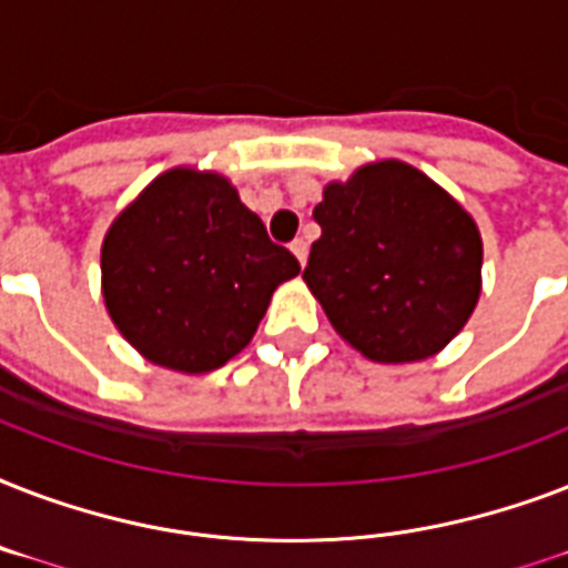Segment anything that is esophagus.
Listing matches in <instances>:
<instances>
[{"mask_svg":"<svg viewBox=\"0 0 568 568\" xmlns=\"http://www.w3.org/2000/svg\"><path fill=\"white\" fill-rule=\"evenodd\" d=\"M292 253L297 256V262H301V265H306V256H310V244H306L303 239L292 241Z\"/></svg>","mask_w":568,"mask_h":568,"instance_id":"esophagus-1","label":"esophagus"}]
</instances>
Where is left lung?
I'll return each instance as SVG.
<instances>
[{
  "mask_svg": "<svg viewBox=\"0 0 568 568\" xmlns=\"http://www.w3.org/2000/svg\"><path fill=\"white\" fill-rule=\"evenodd\" d=\"M303 283L329 324L383 365L436 356L480 297L484 241L475 217L418 168L383 159L327 182L312 212Z\"/></svg>",
  "mask_w": 568,
  "mask_h": 568,
  "instance_id": "1",
  "label": "left lung"
}]
</instances>
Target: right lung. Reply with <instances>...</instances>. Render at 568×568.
<instances>
[{
    "label": "right lung",
    "instance_id": "add662e5",
    "mask_svg": "<svg viewBox=\"0 0 568 568\" xmlns=\"http://www.w3.org/2000/svg\"><path fill=\"white\" fill-rule=\"evenodd\" d=\"M102 301L120 336L180 374H209L250 345L297 258L267 239L223 173L171 168L111 221Z\"/></svg>",
    "mask_w": 568,
    "mask_h": 568
}]
</instances>
